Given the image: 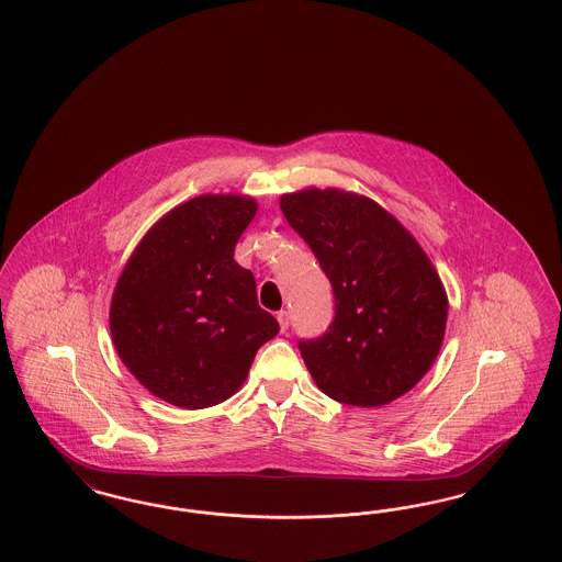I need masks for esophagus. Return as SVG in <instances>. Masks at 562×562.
<instances>
[{"mask_svg": "<svg viewBox=\"0 0 562 562\" xmlns=\"http://www.w3.org/2000/svg\"><path fill=\"white\" fill-rule=\"evenodd\" d=\"M278 322H280V330L282 333H286V328H289V324H291V316H289V312H278Z\"/></svg>", "mask_w": 562, "mask_h": 562, "instance_id": "esophagus-1", "label": "esophagus"}]
</instances>
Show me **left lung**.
Here are the masks:
<instances>
[{
    "mask_svg": "<svg viewBox=\"0 0 562 562\" xmlns=\"http://www.w3.org/2000/svg\"><path fill=\"white\" fill-rule=\"evenodd\" d=\"M280 209L307 241L335 294V318L299 341L307 371L333 401L383 406L434 364L449 301L428 255L371 198L341 189L284 193Z\"/></svg>",
    "mask_w": 562,
    "mask_h": 562,
    "instance_id": "left-lung-1",
    "label": "left lung"
}]
</instances>
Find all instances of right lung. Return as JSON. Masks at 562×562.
<instances>
[{"label": "right lung", "instance_id": "1", "mask_svg": "<svg viewBox=\"0 0 562 562\" xmlns=\"http://www.w3.org/2000/svg\"><path fill=\"white\" fill-rule=\"evenodd\" d=\"M257 214L248 195L206 193L164 214L134 248L109 310L126 369L154 396L206 408L240 390L257 349L280 330L259 307L236 241Z\"/></svg>", "mask_w": 562, "mask_h": 562}]
</instances>
